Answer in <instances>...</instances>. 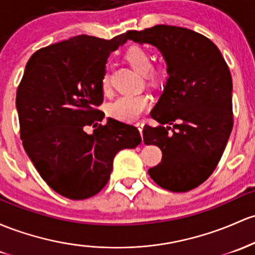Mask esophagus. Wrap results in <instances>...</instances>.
<instances>
[{
  "instance_id": "1",
  "label": "esophagus",
  "mask_w": 255,
  "mask_h": 255,
  "mask_svg": "<svg viewBox=\"0 0 255 255\" xmlns=\"http://www.w3.org/2000/svg\"><path fill=\"white\" fill-rule=\"evenodd\" d=\"M136 128H138V130L140 132V134L142 133V129H144V123L142 122H138L136 123Z\"/></svg>"
}]
</instances>
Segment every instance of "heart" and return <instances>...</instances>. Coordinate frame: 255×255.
I'll return each mask as SVG.
<instances>
[{"instance_id": "b5f03b06", "label": "heart", "mask_w": 255, "mask_h": 255, "mask_svg": "<svg viewBox=\"0 0 255 255\" xmlns=\"http://www.w3.org/2000/svg\"><path fill=\"white\" fill-rule=\"evenodd\" d=\"M126 60L130 64V66L138 71L139 74H144V76L151 83H157L162 77V70L159 68L151 66V55L146 49L139 46H132L126 52ZM102 88L104 92L109 89V75L105 72L102 77ZM151 100L145 94L138 96H122L109 106V113L111 116L126 122H134L140 119V116L150 108Z\"/></svg>"}]
</instances>
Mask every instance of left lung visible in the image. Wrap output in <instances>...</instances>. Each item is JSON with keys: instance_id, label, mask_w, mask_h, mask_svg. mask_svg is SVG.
I'll list each match as a JSON object with an SVG mask.
<instances>
[{"instance_id": "8db88e82", "label": "left lung", "mask_w": 255, "mask_h": 255, "mask_svg": "<svg viewBox=\"0 0 255 255\" xmlns=\"http://www.w3.org/2000/svg\"><path fill=\"white\" fill-rule=\"evenodd\" d=\"M126 37L156 47L167 64L166 86L151 111L159 125L142 130L145 144L162 151L150 177L173 192L195 189L217 168L234 126L228 64L209 38L185 27L156 25Z\"/></svg>"}]
</instances>
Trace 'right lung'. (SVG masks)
<instances>
[{"instance_id":"right-lung-1","label":"right lung","mask_w":255,"mask_h":255,"mask_svg":"<svg viewBox=\"0 0 255 255\" xmlns=\"http://www.w3.org/2000/svg\"><path fill=\"white\" fill-rule=\"evenodd\" d=\"M127 42L81 35L33 53L16 92L24 149L55 192L85 200L106 185L114 157L141 142L134 126L98 110L104 92L102 77L111 52ZM96 129L88 134L85 128Z\"/></svg>"}]
</instances>
